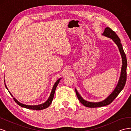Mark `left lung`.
<instances>
[{
	"instance_id": "obj_1",
	"label": "left lung",
	"mask_w": 131,
	"mask_h": 131,
	"mask_svg": "<svg viewBox=\"0 0 131 131\" xmlns=\"http://www.w3.org/2000/svg\"><path fill=\"white\" fill-rule=\"evenodd\" d=\"M102 35H104L105 37L112 39L118 47V50L120 51V52L122 57V61L121 74H120L119 80H118V82L117 83V85L115 88V89L113 91V92L111 93L109 96L105 99V100L100 102H90L85 101L82 98V97L80 96V95L79 94L77 90L75 89V92H76L77 96L79 101L80 102V103L82 104L85 105L86 107H89V108H97V107L106 106L107 105L110 104L111 103H112L115 99L116 98V97L118 96V94L120 93V92L122 90V89H124L126 82V78H127L126 69H127V62L126 54L125 53L124 49H123L122 45L121 43L120 38H118V37L117 36V34H116L115 32V31H114L112 29H110V28L108 27L105 28L104 32L102 34Z\"/></svg>"
}]
</instances>
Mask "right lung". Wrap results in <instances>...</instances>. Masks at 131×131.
Listing matches in <instances>:
<instances>
[{"instance_id": "add662e5", "label": "right lung", "mask_w": 131, "mask_h": 131, "mask_svg": "<svg viewBox=\"0 0 131 131\" xmlns=\"http://www.w3.org/2000/svg\"><path fill=\"white\" fill-rule=\"evenodd\" d=\"M61 79L62 78L59 79L58 80H57L56 82L54 83V85L53 86V88L52 89V91H51L50 96L49 99L46 101V102H45V103H42L41 104H39V105H28L23 104L19 102L17 100H16L15 98H14V101L19 106H21L22 107H23V108H27V109H32V110H42V109H46V108H47V107H49L50 106V105L51 104V103H52V100H53V97H54L55 90H56V89L57 86V85L58 84V83L59 82V81H60V80H61ZM5 87H6V88L7 89V90H8V89L7 88L6 85H5ZM9 93H10V94L11 95V96H13V95L11 94V93L10 92H9Z\"/></svg>"}]
</instances>
